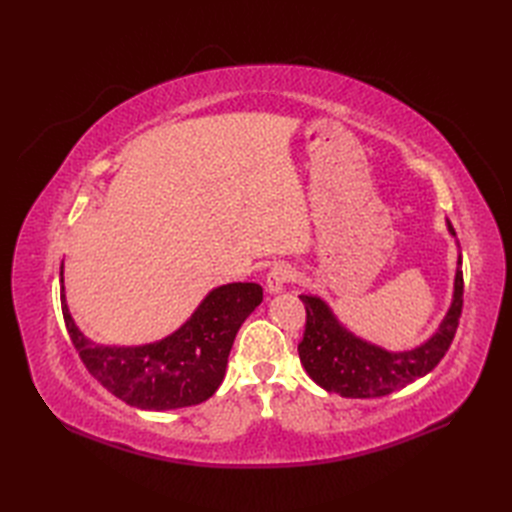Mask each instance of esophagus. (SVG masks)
I'll return each mask as SVG.
<instances>
[{
  "label": "esophagus",
  "mask_w": 512,
  "mask_h": 512,
  "mask_svg": "<svg viewBox=\"0 0 512 512\" xmlns=\"http://www.w3.org/2000/svg\"><path fill=\"white\" fill-rule=\"evenodd\" d=\"M294 280V271L288 265H275L269 273H267V290L271 294L282 292L286 284H290Z\"/></svg>",
  "instance_id": "esophagus-1"
}]
</instances>
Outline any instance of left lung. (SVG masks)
I'll return each instance as SVG.
<instances>
[{
	"label": "left lung",
	"mask_w": 512,
	"mask_h": 512,
	"mask_svg": "<svg viewBox=\"0 0 512 512\" xmlns=\"http://www.w3.org/2000/svg\"><path fill=\"white\" fill-rule=\"evenodd\" d=\"M448 230L455 237L453 226ZM305 305V331L299 342V359L316 384L342 397L367 399L391 395L406 384L427 376L451 348L463 307L461 256L457 258L455 292L448 314L436 335L406 352H389L346 331L329 305L318 297L301 294Z\"/></svg>",
	"instance_id": "obj_1"
}]
</instances>
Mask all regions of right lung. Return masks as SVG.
Returning <instances> with one entry per match:
<instances>
[{"instance_id": "add662e5", "label": "right lung", "mask_w": 512, "mask_h": 512, "mask_svg": "<svg viewBox=\"0 0 512 512\" xmlns=\"http://www.w3.org/2000/svg\"><path fill=\"white\" fill-rule=\"evenodd\" d=\"M64 282V265L59 271ZM262 301V288L235 282L211 290L192 318L156 344L98 346L76 329L61 294L72 346L106 391L141 410H177L203 404L224 380L228 354L243 320Z\"/></svg>"}]
</instances>
